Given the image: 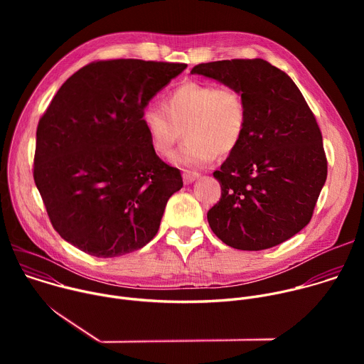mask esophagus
I'll return each mask as SVG.
<instances>
[{"label":"esophagus","mask_w":364,"mask_h":364,"mask_svg":"<svg viewBox=\"0 0 364 364\" xmlns=\"http://www.w3.org/2000/svg\"><path fill=\"white\" fill-rule=\"evenodd\" d=\"M198 177H200V174L196 173V171H184V173H183V180H184L186 183H193V181L197 180Z\"/></svg>","instance_id":"1"}]
</instances>
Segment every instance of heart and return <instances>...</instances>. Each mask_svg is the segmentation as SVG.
Segmentation results:
<instances>
[{"mask_svg": "<svg viewBox=\"0 0 364 364\" xmlns=\"http://www.w3.org/2000/svg\"><path fill=\"white\" fill-rule=\"evenodd\" d=\"M246 119V102L236 87L194 80L173 89L164 100V109L149 105L141 115L149 146L160 157H170L184 128L187 138L176 155L183 166H205L218 154L235 151L245 134Z\"/></svg>", "mask_w": 364, "mask_h": 364, "instance_id": "obj_1", "label": "heart"}]
</instances>
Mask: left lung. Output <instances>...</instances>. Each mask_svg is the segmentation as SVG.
Listing matches in <instances>:
<instances>
[{
	"mask_svg": "<svg viewBox=\"0 0 364 364\" xmlns=\"http://www.w3.org/2000/svg\"><path fill=\"white\" fill-rule=\"evenodd\" d=\"M191 73L236 87L247 111L240 144L213 173L222 187L207 212L213 233L240 250L288 240L309 223L327 178L313 111L292 79L262 59L201 63Z\"/></svg>",
	"mask_w": 364,
	"mask_h": 364,
	"instance_id": "left-lung-1",
	"label": "left lung"
}]
</instances>
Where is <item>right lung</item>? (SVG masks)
Here are the masks:
<instances>
[{"instance_id":"obj_1","label":"right lung","mask_w":364,"mask_h":364,"mask_svg":"<svg viewBox=\"0 0 364 364\" xmlns=\"http://www.w3.org/2000/svg\"><path fill=\"white\" fill-rule=\"evenodd\" d=\"M186 68L92 62L62 85L40 118L34 183L55 230L85 253L121 256L157 235L183 178L151 149L141 115Z\"/></svg>"}]
</instances>
